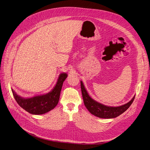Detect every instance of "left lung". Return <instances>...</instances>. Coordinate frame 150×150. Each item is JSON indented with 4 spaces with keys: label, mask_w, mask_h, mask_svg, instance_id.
<instances>
[{
    "label": "left lung",
    "mask_w": 150,
    "mask_h": 150,
    "mask_svg": "<svg viewBox=\"0 0 150 150\" xmlns=\"http://www.w3.org/2000/svg\"><path fill=\"white\" fill-rule=\"evenodd\" d=\"M81 88L84 105L88 111L93 115L102 118H114L125 112L133 103L135 95L128 103L119 106H110L100 103L93 99L81 81Z\"/></svg>",
    "instance_id": "1"
}]
</instances>
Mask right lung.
Here are the masks:
<instances>
[{
    "mask_svg": "<svg viewBox=\"0 0 150 150\" xmlns=\"http://www.w3.org/2000/svg\"><path fill=\"white\" fill-rule=\"evenodd\" d=\"M67 76L66 73H61L55 86L51 91L46 94L29 98H22L12 88L11 90L16 102L24 110L32 114L41 115L53 110L57 105L62 86Z\"/></svg>",
    "mask_w": 150,
    "mask_h": 150,
    "instance_id": "add662e5",
    "label": "right lung"
}]
</instances>
